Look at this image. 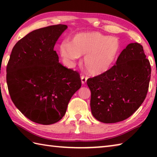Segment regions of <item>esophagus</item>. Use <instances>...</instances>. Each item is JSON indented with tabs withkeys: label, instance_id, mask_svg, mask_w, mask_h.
<instances>
[{
	"label": "esophagus",
	"instance_id": "34e87169",
	"mask_svg": "<svg viewBox=\"0 0 157 157\" xmlns=\"http://www.w3.org/2000/svg\"><path fill=\"white\" fill-rule=\"evenodd\" d=\"M81 82L82 84H85L86 82V77L84 75H82L81 77Z\"/></svg>",
	"mask_w": 157,
	"mask_h": 157
}]
</instances>
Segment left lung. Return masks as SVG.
Segmentation results:
<instances>
[{
    "instance_id": "8db88e82",
    "label": "left lung",
    "mask_w": 157,
    "mask_h": 157,
    "mask_svg": "<svg viewBox=\"0 0 157 157\" xmlns=\"http://www.w3.org/2000/svg\"><path fill=\"white\" fill-rule=\"evenodd\" d=\"M66 28L58 24L31 32L15 44L10 55L6 75L10 97L34 123L50 124L60 121L81 87L79 73L61 64L54 50Z\"/></svg>"
}]
</instances>
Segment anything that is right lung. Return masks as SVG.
<instances>
[{
  "label": "right lung",
  "mask_w": 157,
  "mask_h": 157,
  "mask_svg": "<svg viewBox=\"0 0 157 157\" xmlns=\"http://www.w3.org/2000/svg\"><path fill=\"white\" fill-rule=\"evenodd\" d=\"M150 77V63L143 46L129 44L110 69L87 79L93 116L105 123L129 118L144 101Z\"/></svg>",
  "instance_id": "obj_1"
}]
</instances>
